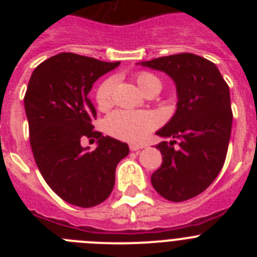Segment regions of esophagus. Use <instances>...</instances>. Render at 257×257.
<instances>
[{
  "label": "esophagus",
  "mask_w": 257,
  "mask_h": 257,
  "mask_svg": "<svg viewBox=\"0 0 257 257\" xmlns=\"http://www.w3.org/2000/svg\"><path fill=\"white\" fill-rule=\"evenodd\" d=\"M144 148V145L143 144H130V151L131 152H136L140 151V149Z\"/></svg>",
  "instance_id": "esophagus-1"
}]
</instances>
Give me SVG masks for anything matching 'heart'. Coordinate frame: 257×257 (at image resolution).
<instances>
[{
    "mask_svg": "<svg viewBox=\"0 0 257 257\" xmlns=\"http://www.w3.org/2000/svg\"><path fill=\"white\" fill-rule=\"evenodd\" d=\"M135 81L145 95L154 90H161L160 79L148 72H140L135 76ZM113 79H105L97 87L95 99L99 109L106 110L112 106ZM157 118L149 112H131V110H115L105 119L106 131L117 139L124 142H142L149 133L156 128Z\"/></svg>",
    "mask_w": 257,
    "mask_h": 257,
    "instance_id": "b5f03b06",
    "label": "heart"
}]
</instances>
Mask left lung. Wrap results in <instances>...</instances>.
I'll return each mask as SVG.
<instances>
[{
    "label": "left lung",
    "mask_w": 257,
    "mask_h": 257,
    "mask_svg": "<svg viewBox=\"0 0 257 257\" xmlns=\"http://www.w3.org/2000/svg\"><path fill=\"white\" fill-rule=\"evenodd\" d=\"M140 64L169 74L178 92L174 117L156 133L169 142L156 147L162 165L152 175V185L169 201H187L207 189L225 162L233 122L229 86L212 61L194 54Z\"/></svg>",
    "instance_id": "obj_1"
}]
</instances>
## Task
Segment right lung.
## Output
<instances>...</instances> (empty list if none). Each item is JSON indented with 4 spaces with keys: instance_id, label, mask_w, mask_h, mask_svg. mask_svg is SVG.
Instances as JSON below:
<instances>
[{
    "instance_id": "right-lung-1",
    "label": "right lung",
    "mask_w": 257,
    "mask_h": 257,
    "mask_svg": "<svg viewBox=\"0 0 257 257\" xmlns=\"http://www.w3.org/2000/svg\"><path fill=\"white\" fill-rule=\"evenodd\" d=\"M119 65L73 52H61L32 73L24 96L29 142L41 175L70 205L94 207L114 187L115 167L128 154L126 143L94 131L96 110L88 92L99 77ZM98 139L88 151L80 145Z\"/></svg>"
}]
</instances>
